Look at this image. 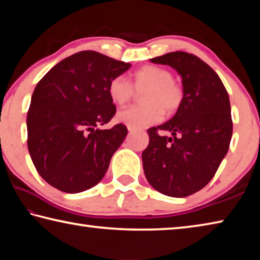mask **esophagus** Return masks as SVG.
<instances>
[{
	"label": "esophagus",
	"mask_w": 260,
	"mask_h": 260,
	"mask_svg": "<svg viewBox=\"0 0 260 260\" xmlns=\"http://www.w3.org/2000/svg\"><path fill=\"white\" fill-rule=\"evenodd\" d=\"M127 128H128V131H129V132H134V131H136V128H134V127H132V126H127Z\"/></svg>",
	"instance_id": "34e87169"
}]
</instances>
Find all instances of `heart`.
I'll list each match as a JSON object with an SVG mask.
<instances>
[{"instance_id": "heart-1", "label": "heart", "mask_w": 260, "mask_h": 260, "mask_svg": "<svg viewBox=\"0 0 260 260\" xmlns=\"http://www.w3.org/2000/svg\"><path fill=\"white\" fill-rule=\"evenodd\" d=\"M136 91L142 95V107H129L117 114V120L134 128L155 124L162 118L164 111L173 113L181 107L184 93L182 87L173 81L169 70L155 65H146L132 76V82L125 77L112 78L108 86L110 100L117 105H125Z\"/></svg>"}]
</instances>
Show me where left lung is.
Masks as SVG:
<instances>
[{
  "label": "left lung",
  "mask_w": 260,
  "mask_h": 260,
  "mask_svg": "<svg viewBox=\"0 0 260 260\" xmlns=\"http://www.w3.org/2000/svg\"><path fill=\"white\" fill-rule=\"evenodd\" d=\"M150 60L177 70L184 98L172 119L148 129L144 174L164 195L186 197L211 181L228 151L233 134L230 96L218 74L195 55L174 51Z\"/></svg>",
  "instance_id": "1"
}]
</instances>
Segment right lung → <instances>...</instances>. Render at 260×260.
I'll return each mask as SVG.
<instances>
[{"label":"right lung","instance_id":"add662e5","mask_svg":"<svg viewBox=\"0 0 260 260\" xmlns=\"http://www.w3.org/2000/svg\"><path fill=\"white\" fill-rule=\"evenodd\" d=\"M129 68L85 50L59 61L38 82L27 112V147L38 173L50 186L77 193L103 179L127 135L122 124L99 128L116 114L108 86Z\"/></svg>","mask_w":260,"mask_h":260}]
</instances>
